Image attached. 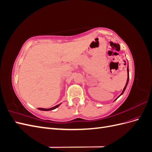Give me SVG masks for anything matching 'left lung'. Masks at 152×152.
<instances>
[{"mask_svg": "<svg viewBox=\"0 0 152 152\" xmlns=\"http://www.w3.org/2000/svg\"><path fill=\"white\" fill-rule=\"evenodd\" d=\"M127 82H126V86H125V87H124V89H123V91H122V93H121L120 95H119L115 99V101L117 100L119 97H120V96H121V95H122V94H123L124 92L125 91V90H126V89L127 86V84H128V82H129V67H128V66H127Z\"/></svg>", "mask_w": 152, "mask_h": 152, "instance_id": "left-lung-1", "label": "left lung"}]
</instances>
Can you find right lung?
<instances>
[{
  "instance_id": "right-lung-1",
  "label": "right lung",
  "mask_w": 152,
  "mask_h": 152,
  "mask_svg": "<svg viewBox=\"0 0 152 152\" xmlns=\"http://www.w3.org/2000/svg\"><path fill=\"white\" fill-rule=\"evenodd\" d=\"M61 103L60 104H58L57 105L55 106V107H53L52 108H38V109L39 110H42V111H49V110H54L56 109V108H58L59 105H60Z\"/></svg>"
}]
</instances>
